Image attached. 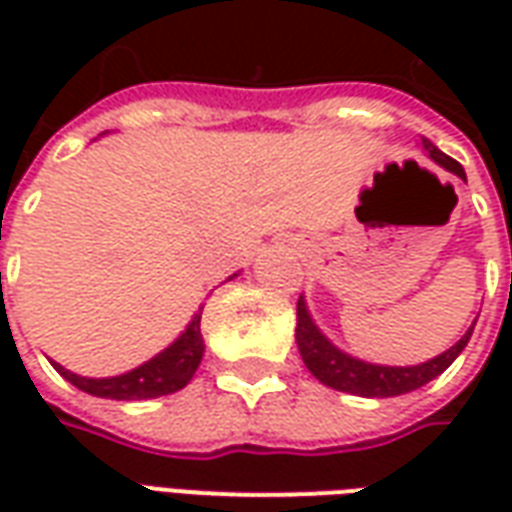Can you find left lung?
<instances>
[{"label":"left lung","instance_id":"obj_1","mask_svg":"<svg viewBox=\"0 0 512 512\" xmlns=\"http://www.w3.org/2000/svg\"><path fill=\"white\" fill-rule=\"evenodd\" d=\"M422 145L430 153V158L441 164L444 169L455 172L458 178L466 180V172L455 161V158L444 156L439 147L433 145L430 139H422ZM474 326L469 332L463 334L458 343L452 345L450 351H444L436 359L430 362H422V365L414 367H381V365H367V362H359L354 356L337 351L321 332L318 326L312 323L310 312L304 307V301L299 299L296 304V343H299V354L304 359V365L310 370L312 376L318 378L321 384L332 386L337 392H351V395L359 397H395L406 395V392H414L419 386H425L428 381H433L436 376H441L447 367L455 362V356L461 354L469 337H472Z\"/></svg>","mask_w":512,"mask_h":512}]
</instances>
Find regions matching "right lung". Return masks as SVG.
<instances>
[{
	"mask_svg": "<svg viewBox=\"0 0 512 512\" xmlns=\"http://www.w3.org/2000/svg\"><path fill=\"white\" fill-rule=\"evenodd\" d=\"M202 310L191 318L189 329L180 334L175 343L169 345L167 351H161L153 356L150 362L139 365L131 373L115 378H82L65 370L54 362V367L60 370L62 376L68 378L73 386H79L82 392L95 397H109V400H147V397L172 395L183 386L189 384L194 370L200 367L202 351V332H200Z\"/></svg>",
	"mask_w": 512,
	"mask_h": 512,
	"instance_id": "obj_1",
	"label": "right lung"
}]
</instances>
